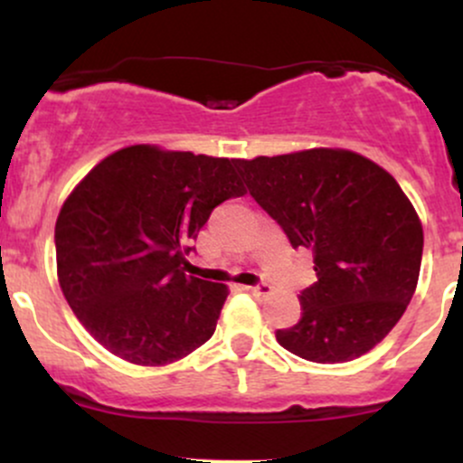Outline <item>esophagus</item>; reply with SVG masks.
<instances>
[{
	"mask_svg": "<svg viewBox=\"0 0 463 463\" xmlns=\"http://www.w3.org/2000/svg\"><path fill=\"white\" fill-rule=\"evenodd\" d=\"M243 289L250 291V294H254V296H263V294H269V291H272V287H269L268 283H257V285L243 287Z\"/></svg>",
	"mask_w": 463,
	"mask_h": 463,
	"instance_id": "34e87169",
	"label": "esophagus"
}]
</instances>
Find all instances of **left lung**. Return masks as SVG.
Listing matches in <instances>:
<instances>
[{"instance_id": "obj_1", "label": "left lung", "mask_w": 463, "mask_h": 463, "mask_svg": "<svg viewBox=\"0 0 463 463\" xmlns=\"http://www.w3.org/2000/svg\"><path fill=\"white\" fill-rule=\"evenodd\" d=\"M237 172L316 263L302 317L276 331L280 346L316 364L374 348L405 313L422 261V226L396 180L359 154L328 147L237 161Z\"/></svg>"}]
</instances>
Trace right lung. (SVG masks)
Segmentation results:
<instances>
[{
    "instance_id": "obj_1",
    "label": "right lung",
    "mask_w": 463,
    "mask_h": 463,
    "mask_svg": "<svg viewBox=\"0 0 463 463\" xmlns=\"http://www.w3.org/2000/svg\"><path fill=\"white\" fill-rule=\"evenodd\" d=\"M235 167V158L132 146L95 165L62 204L58 283L117 357L165 365L215 333L226 285L184 274V254L215 206L246 194Z\"/></svg>"
}]
</instances>
